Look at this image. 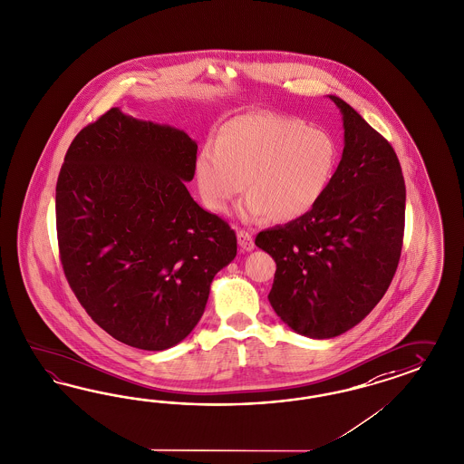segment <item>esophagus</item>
Masks as SVG:
<instances>
[{"instance_id":"1","label":"esophagus","mask_w":464,"mask_h":464,"mask_svg":"<svg viewBox=\"0 0 464 464\" xmlns=\"http://www.w3.org/2000/svg\"><path fill=\"white\" fill-rule=\"evenodd\" d=\"M237 237H238L239 248H241L243 252H252L253 248H255L252 233H248V231H245V229H239Z\"/></svg>"}]
</instances>
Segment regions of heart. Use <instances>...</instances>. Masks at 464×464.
<instances>
[{"label":"heart","instance_id":"obj_1","mask_svg":"<svg viewBox=\"0 0 464 464\" xmlns=\"http://www.w3.org/2000/svg\"><path fill=\"white\" fill-rule=\"evenodd\" d=\"M337 163V144L322 129L277 113H246L200 146L197 187L211 211L225 212L246 185L245 219L289 223L322 200Z\"/></svg>","mask_w":464,"mask_h":464}]
</instances>
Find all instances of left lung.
Masks as SVG:
<instances>
[{
    "mask_svg": "<svg viewBox=\"0 0 464 464\" xmlns=\"http://www.w3.org/2000/svg\"><path fill=\"white\" fill-rule=\"evenodd\" d=\"M343 153L322 200L304 216L260 231L277 264L268 301L295 334L334 338L361 324L393 281L405 231V180L392 144L347 102Z\"/></svg>",
    "mask_w": 464,
    "mask_h": 464,
    "instance_id": "1",
    "label": "left lung"
}]
</instances>
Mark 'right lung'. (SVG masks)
I'll use <instances>...</instances> for the list:
<instances>
[{
  "instance_id": "obj_1",
  "label": "right lung",
  "mask_w": 464,
  "mask_h": 464,
  "mask_svg": "<svg viewBox=\"0 0 464 464\" xmlns=\"http://www.w3.org/2000/svg\"><path fill=\"white\" fill-rule=\"evenodd\" d=\"M197 142L117 107L71 142L56 185L57 243L72 293L115 340L165 351L198 324L237 235L185 182Z\"/></svg>"
}]
</instances>
